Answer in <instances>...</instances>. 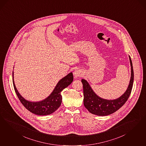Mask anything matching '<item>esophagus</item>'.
<instances>
[{
  "label": "esophagus",
  "mask_w": 146,
  "mask_h": 146,
  "mask_svg": "<svg viewBox=\"0 0 146 146\" xmlns=\"http://www.w3.org/2000/svg\"><path fill=\"white\" fill-rule=\"evenodd\" d=\"M74 75L75 76V77H79V76H81L82 75V72L79 70V69H77V70H76L74 72Z\"/></svg>",
  "instance_id": "1"
}]
</instances>
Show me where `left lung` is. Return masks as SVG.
<instances>
[{
  "mask_svg": "<svg viewBox=\"0 0 146 146\" xmlns=\"http://www.w3.org/2000/svg\"><path fill=\"white\" fill-rule=\"evenodd\" d=\"M129 61L131 66V77L129 84L124 94L118 99L108 100L100 98L95 94L87 81L83 79L82 80L83 86L84 105L90 113L99 116L108 115L117 111L127 102L132 91L134 80V71L130 56Z\"/></svg>",
  "mask_w": 146,
  "mask_h": 146,
  "instance_id": "obj_1",
  "label": "left lung"
}]
</instances>
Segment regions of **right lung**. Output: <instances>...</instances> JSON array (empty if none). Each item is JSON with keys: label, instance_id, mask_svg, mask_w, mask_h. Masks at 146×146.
I'll return each instance as SVG.
<instances>
[{"label": "right lung", "instance_id": "add662e5", "mask_svg": "<svg viewBox=\"0 0 146 146\" xmlns=\"http://www.w3.org/2000/svg\"><path fill=\"white\" fill-rule=\"evenodd\" d=\"M13 83L14 90L20 102L24 107L31 112L36 115H45L54 112L59 108L62 103V96L61 93L63 90L65 89L72 82L74 77L72 73L70 72L58 82L56 87L51 94L46 99L39 102H30L24 99L19 94L15 86L13 79Z\"/></svg>", "mask_w": 146, "mask_h": 146}]
</instances>
